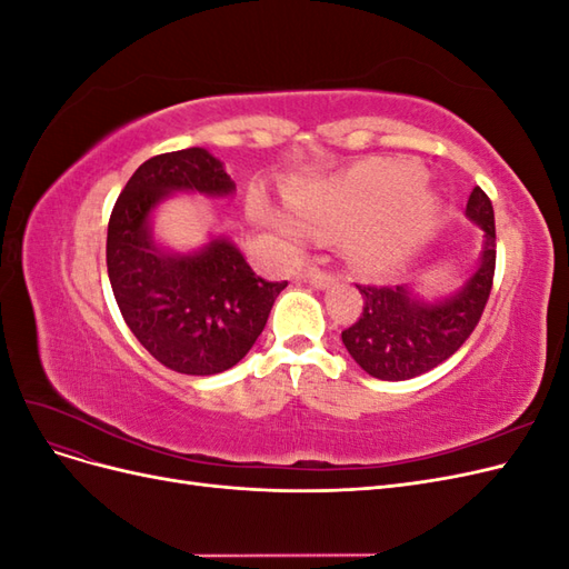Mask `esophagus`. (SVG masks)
Returning a JSON list of instances; mask_svg holds the SVG:
<instances>
[{
	"instance_id": "1",
	"label": "esophagus",
	"mask_w": 569,
	"mask_h": 569,
	"mask_svg": "<svg viewBox=\"0 0 569 569\" xmlns=\"http://www.w3.org/2000/svg\"><path fill=\"white\" fill-rule=\"evenodd\" d=\"M301 278L308 280L311 284H316V287H320V289H325V287H330V284L337 280V274L327 272V270H322V268H308V270L301 274Z\"/></svg>"
}]
</instances>
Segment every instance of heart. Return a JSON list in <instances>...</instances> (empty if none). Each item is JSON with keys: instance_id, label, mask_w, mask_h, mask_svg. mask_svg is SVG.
I'll return each mask as SVG.
<instances>
[{"instance_id": "1", "label": "heart", "mask_w": 569, "mask_h": 569, "mask_svg": "<svg viewBox=\"0 0 569 569\" xmlns=\"http://www.w3.org/2000/svg\"><path fill=\"white\" fill-rule=\"evenodd\" d=\"M420 180V170L412 166H399L396 168V187H406L410 182ZM297 216L301 218L308 230H330L335 226H341L353 213V199L349 189H325L320 194L308 197H295L291 199ZM435 197L427 192H418L403 201L389 218L375 226L360 228L349 237V251L353 253L356 261L380 268L393 263L396 258H401L410 244L432 226L435 220ZM258 218L266 226H270L274 232L282 234L289 242L301 239L303 230L299 222L287 218L284 213L270 209V206H258Z\"/></svg>"}]
</instances>
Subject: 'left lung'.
<instances>
[{"label": "left lung", "instance_id": "obj_1", "mask_svg": "<svg viewBox=\"0 0 569 569\" xmlns=\"http://www.w3.org/2000/svg\"><path fill=\"white\" fill-rule=\"evenodd\" d=\"M468 218L485 230V251L477 272L451 299L422 303L410 299L406 287L356 284L363 311L341 332V341L377 380H410L437 368L468 341L485 313L496 270V226L491 199L481 187L468 199Z\"/></svg>", "mask_w": 569, "mask_h": 569}]
</instances>
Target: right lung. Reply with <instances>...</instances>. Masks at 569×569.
<instances>
[{
    "mask_svg": "<svg viewBox=\"0 0 569 569\" xmlns=\"http://www.w3.org/2000/svg\"><path fill=\"white\" fill-rule=\"evenodd\" d=\"M173 189L222 197L234 182L199 147L144 161L109 218V280L130 332L161 366L182 375H218L249 353L287 282L258 278L226 239L192 256L163 253L147 220Z\"/></svg>",
    "mask_w": 569,
    "mask_h": 569,
    "instance_id": "right-lung-1",
    "label": "right lung"
}]
</instances>
